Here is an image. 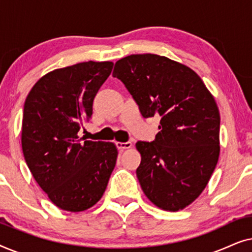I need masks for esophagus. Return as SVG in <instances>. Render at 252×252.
<instances>
[{
    "instance_id": "obj_1",
    "label": "esophagus",
    "mask_w": 252,
    "mask_h": 252,
    "mask_svg": "<svg viewBox=\"0 0 252 252\" xmlns=\"http://www.w3.org/2000/svg\"><path fill=\"white\" fill-rule=\"evenodd\" d=\"M116 147L118 148L120 151H123L125 149H129V148H132V142H116Z\"/></svg>"
}]
</instances>
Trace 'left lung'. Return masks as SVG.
I'll use <instances>...</instances> for the list:
<instances>
[{"instance_id":"left-lung-1","label":"left lung","mask_w":252,"mask_h":252,"mask_svg":"<svg viewBox=\"0 0 252 252\" xmlns=\"http://www.w3.org/2000/svg\"><path fill=\"white\" fill-rule=\"evenodd\" d=\"M112 75L125 85L143 118L160 117L154 141H137L136 177L158 208L178 211L204 190L219 158L220 116L191 68L154 54L130 55Z\"/></svg>"}]
</instances>
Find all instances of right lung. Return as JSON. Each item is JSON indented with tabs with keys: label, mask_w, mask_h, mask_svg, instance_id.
<instances>
[{
	"label": "right lung",
	"mask_w": 252,
	"mask_h": 252,
	"mask_svg": "<svg viewBox=\"0 0 252 252\" xmlns=\"http://www.w3.org/2000/svg\"><path fill=\"white\" fill-rule=\"evenodd\" d=\"M112 67L111 62L89 61L58 68L41 78L26 97L24 157L35 181L62 210L79 212L96 204L116 166L115 144L78 136Z\"/></svg>",
	"instance_id": "right-lung-1"
}]
</instances>
